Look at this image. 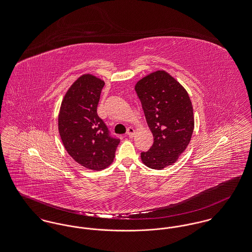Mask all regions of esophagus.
<instances>
[{"label": "esophagus", "instance_id": "esophagus-1", "mask_svg": "<svg viewBox=\"0 0 252 252\" xmlns=\"http://www.w3.org/2000/svg\"><path fill=\"white\" fill-rule=\"evenodd\" d=\"M134 133H135V130H134L133 127H128V128H127L126 134H127L129 137H133Z\"/></svg>", "mask_w": 252, "mask_h": 252}]
</instances>
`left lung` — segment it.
I'll return each instance as SVG.
<instances>
[{
	"label": "left lung",
	"mask_w": 252,
	"mask_h": 252,
	"mask_svg": "<svg viewBox=\"0 0 252 252\" xmlns=\"http://www.w3.org/2000/svg\"><path fill=\"white\" fill-rule=\"evenodd\" d=\"M135 90L154 137L152 147L141 153L142 161L150 168L163 169L175 163L190 142L191 101L187 90L163 70L140 80Z\"/></svg>",
	"instance_id": "obj_1"
}]
</instances>
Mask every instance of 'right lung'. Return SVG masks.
<instances>
[{"label": "right lung", "instance_id": "1", "mask_svg": "<svg viewBox=\"0 0 252 252\" xmlns=\"http://www.w3.org/2000/svg\"><path fill=\"white\" fill-rule=\"evenodd\" d=\"M104 86V81L95 76H81L64 95L58 120L60 136L68 154L93 170L104 169L113 162L120 143L97 113Z\"/></svg>", "mask_w": 252, "mask_h": 252}]
</instances>
